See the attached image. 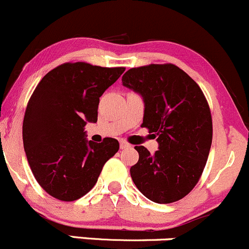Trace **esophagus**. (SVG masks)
Listing matches in <instances>:
<instances>
[{"label":"esophagus","mask_w":249,"mask_h":249,"mask_svg":"<svg viewBox=\"0 0 249 249\" xmlns=\"http://www.w3.org/2000/svg\"><path fill=\"white\" fill-rule=\"evenodd\" d=\"M120 147H121L122 150H124V148L130 147V145L128 142H125L124 140H120Z\"/></svg>","instance_id":"1"}]
</instances>
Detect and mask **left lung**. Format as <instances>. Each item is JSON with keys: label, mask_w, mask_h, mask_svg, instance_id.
Returning <instances> with one entry per match:
<instances>
[{"label": "left lung", "mask_w": 249, "mask_h": 249, "mask_svg": "<svg viewBox=\"0 0 249 249\" xmlns=\"http://www.w3.org/2000/svg\"><path fill=\"white\" fill-rule=\"evenodd\" d=\"M122 85L142 96V127L155 133L158 142L153 155L135 146L139 160L130 168L133 182L153 202L180 200L198 183L211 148L212 119L204 93L170 63L129 69Z\"/></svg>", "instance_id": "1"}]
</instances>
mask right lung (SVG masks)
I'll return each instance as SVG.
<instances>
[{"mask_svg":"<svg viewBox=\"0 0 249 249\" xmlns=\"http://www.w3.org/2000/svg\"><path fill=\"white\" fill-rule=\"evenodd\" d=\"M124 71L85 62L63 63L40 80L31 96L22 140L33 175L53 198L73 201L96 184L119 142L86 139L87 122L96 124L99 97Z\"/></svg>","mask_w":249,"mask_h":249,"instance_id":"add662e5","label":"right lung"}]
</instances>
